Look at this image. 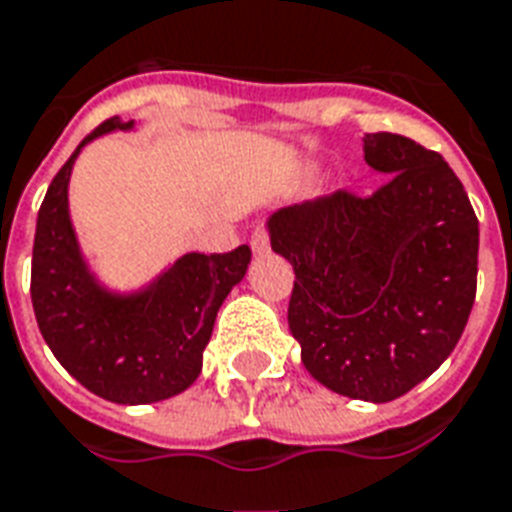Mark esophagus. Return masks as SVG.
Masks as SVG:
<instances>
[{"label":"esophagus","instance_id":"34e87169","mask_svg":"<svg viewBox=\"0 0 512 512\" xmlns=\"http://www.w3.org/2000/svg\"><path fill=\"white\" fill-rule=\"evenodd\" d=\"M249 244H252V252H255V255H265V252H268V233H265V228H255Z\"/></svg>","mask_w":512,"mask_h":512}]
</instances>
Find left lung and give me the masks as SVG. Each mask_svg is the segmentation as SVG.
I'll return each instance as SVG.
<instances>
[{
    "label": "left lung",
    "mask_w": 512,
    "mask_h": 512,
    "mask_svg": "<svg viewBox=\"0 0 512 512\" xmlns=\"http://www.w3.org/2000/svg\"><path fill=\"white\" fill-rule=\"evenodd\" d=\"M386 179L370 198L335 193L273 212L276 255L295 268L290 322L300 360L330 392L389 403L446 362L478 279V220L438 152L365 134Z\"/></svg>",
    "instance_id": "8db88e82"
}]
</instances>
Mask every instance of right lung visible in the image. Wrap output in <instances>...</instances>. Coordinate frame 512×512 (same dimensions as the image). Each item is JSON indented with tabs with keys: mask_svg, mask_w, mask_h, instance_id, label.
Listing matches in <instances>:
<instances>
[{
	"mask_svg": "<svg viewBox=\"0 0 512 512\" xmlns=\"http://www.w3.org/2000/svg\"><path fill=\"white\" fill-rule=\"evenodd\" d=\"M136 126L112 117L80 142L39 206L31 257L39 333L69 376L117 405L161 403L193 386L217 311L252 260L244 244L228 255L187 252L131 290L101 279L74 230L69 179L85 144Z\"/></svg>",
	"mask_w": 512,
	"mask_h": 512,
	"instance_id": "obj_1",
	"label": "right lung"
}]
</instances>
